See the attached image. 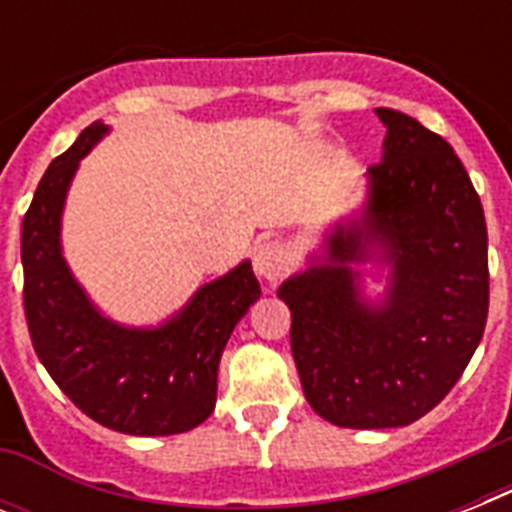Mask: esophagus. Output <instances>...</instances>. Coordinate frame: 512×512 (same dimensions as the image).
Here are the masks:
<instances>
[{"label":"esophagus","instance_id":"obj_1","mask_svg":"<svg viewBox=\"0 0 512 512\" xmlns=\"http://www.w3.org/2000/svg\"><path fill=\"white\" fill-rule=\"evenodd\" d=\"M252 268H255L260 279H265L268 284H276L292 268V257H289L287 247L281 241H260L255 252H252Z\"/></svg>","mask_w":512,"mask_h":512}]
</instances>
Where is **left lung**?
<instances>
[{"instance_id": "obj_1", "label": "left lung", "mask_w": 512, "mask_h": 512, "mask_svg": "<svg viewBox=\"0 0 512 512\" xmlns=\"http://www.w3.org/2000/svg\"><path fill=\"white\" fill-rule=\"evenodd\" d=\"M385 124L366 201L324 233L276 295L292 311V356L313 412L356 430L404 428L460 380L489 313V236L468 172L441 135L374 108ZM366 262L389 268L380 301Z\"/></svg>"}]
</instances>
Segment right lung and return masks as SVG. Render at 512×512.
<instances>
[{
	"label": "right lung",
	"instance_id": "right-lung-1",
	"mask_svg": "<svg viewBox=\"0 0 512 512\" xmlns=\"http://www.w3.org/2000/svg\"><path fill=\"white\" fill-rule=\"evenodd\" d=\"M108 127L92 122L47 167L23 217V305L39 361L100 425L127 436H175L207 420L233 327L260 300L249 260L193 292L159 327H124L100 313L63 257L60 223L79 162Z\"/></svg>",
	"mask_w": 512,
	"mask_h": 512
}]
</instances>
